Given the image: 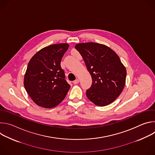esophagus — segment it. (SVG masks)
Here are the masks:
<instances>
[{
    "instance_id": "obj_1",
    "label": "esophagus",
    "mask_w": 155,
    "mask_h": 155,
    "mask_svg": "<svg viewBox=\"0 0 155 155\" xmlns=\"http://www.w3.org/2000/svg\"><path fill=\"white\" fill-rule=\"evenodd\" d=\"M73 83H74V84H78V83H79V80H78V79H76L75 81H73Z\"/></svg>"
}]
</instances>
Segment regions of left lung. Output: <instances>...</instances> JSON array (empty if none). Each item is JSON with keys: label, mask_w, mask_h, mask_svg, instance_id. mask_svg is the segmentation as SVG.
<instances>
[{"label": "left lung", "mask_w": 155, "mask_h": 155, "mask_svg": "<svg viewBox=\"0 0 155 155\" xmlns=\"http://www.w3.org/2000/svg\"><path fill=\"white\" fill-rule=\"evenodd\" d=\"M93 83L86 96L95 105L112 103L121 94L126 83V70L117 53L102 44L87 42L77 44Z\"/></svg>", "instance_id": "1"}]
</instances>
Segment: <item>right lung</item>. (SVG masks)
I'll return each instance as SVG.
<instances>
[{
  "label": "right lung",
  "mask_w": 155,
  "mask_h": 155,
  "mask_svg": "<svg viewBox=\"0 0 155 155\" xmlns=\"http://www.w3.org/2000/svg\"><path fill=\"white\" fill-rule=\"evenodd\" d=\"M69 45L54 44L38 51L30 60L24 78L25 90L38 106L53 108L61 103L71 86L61 62Z\"/></svg>",
  "instance_id": "1"
}]
</instances>
